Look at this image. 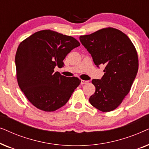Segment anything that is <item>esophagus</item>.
Instances as JSON below:
<instances>
[{"instance_id":"obj_1","label":"esophagus","mask_w":149,"mask_h":149,"mask_svg":"<svg viewBox=\"0 0 149 149\" xmlns=\"http://www.w3.org/2000/svg\"><path fill=\"white\" fill-rule=\"evenodd\" d=\"M89 83V81H85V80H81V85H85V84H87V83Z\"/></svg>"}]
</instances>
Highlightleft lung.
Masks as SVG:
<instances>
[{
    "instance_id": "8db88e82",
    "label": "left lung",
    "mask_w": 149,
    "mask_h": 149,
    "mask_svg": "<svg viewBox=\"0 0 149 149\" xmlns=\"http://www.w3.org/2000/svg\"><path fill=\"white\" fill-rule=\"evenodd\" d=\"M79 39L94 64L97 67L105 66L102 79L91 81L95 91L89 97V102L104 113L113 111L130 92L137 74L138 58L135 47L123 32L110 27L80 36Z\"/></svg>"
}]
</instances>
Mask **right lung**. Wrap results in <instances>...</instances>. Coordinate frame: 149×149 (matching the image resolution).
Instances as JSON below:
<instances>
[{
	"mask_svg": "<svg viewBox=\"0 0 149 149\" xmlns=\"http://www.w3.org/2000/svg\"><path fill=\"white\" fill-rule=\"evenodd\" d=\"M79 45L72 36L51 30L36 32L19 45L15 59L16 77L32 105L52 112L67 103L81 80L55 72L54 68L64 66L67 54Z\"/></svg>",
	"mask_w": 149,
	"mask_h": 149,
	"instance_id": "obj_1",
	"label": "right lung"
}]
</instances>
